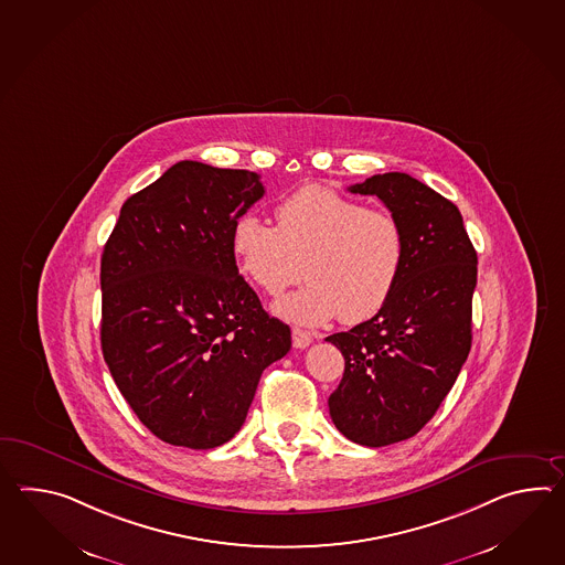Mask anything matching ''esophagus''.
Returning <instances> with one entry per match:
<instances>
[{"label": "esophagus", "instance_id": "obj_1", "mask_svg": "<svg viewBox=\"0 0 565 565\" xmlns=\"http://www.w3.org/2000/svg\"><path fill=\"white\" fill-rule=\"evenodd\" d=\"M291 342H294L296 349H306V347L312 344V334L306 332V330H301V328H294V330H291Z\"/></svg>", "mask_w": 565, "mask_h": 565}]
</instances>
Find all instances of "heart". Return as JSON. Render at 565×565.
<instances>
[{"mask_svg":"<svg viewBox=\"0 0 565 565\" xmlns=\"http://www.w3.org/2000/svg\"><path fill=\"white\" fill-rule=\"evenodd\" d=\"M231 249L238 271L267 296L298 281L301 264L308 284L277 301V316L301 327L337 316L344 324H363L399 286L407 238L387 211L312 184L277 204L276 226L241 214Z\"/></svg>","mask_w":565,"mask_h":565,"instance_id":"1","label":"heart"}]
</instances>
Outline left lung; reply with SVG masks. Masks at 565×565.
Listing matches in <instances>:
<instances>
[{
	"label": "left lung",
	"instance_id": "left-lung-1",
	"mask_svg": "<svg viewBox=\"0 0 565 565\" xmlns=\"http://www.w3.org/2000/svg\"><path fill=\"white\" fill-rule=\"evenodd\" d=\"M402 223L407 259L390 303L349 332L328 337L344 356L330 417L354 444L412 438L438 412L472 344L478 257L454 202L403 172L351 186Z\"/></svg>",
	"mask_w": 565,
	"mask_h": 565
}]
</instances>
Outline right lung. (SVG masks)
Listing matches in <instances>:
<instances>
[{
    "label": "right lung",
    "instance_id": "obj_1",
    "mask_svg": "<svg viewBox=\"0 0 565 565\" xmlns=\"http://www.w3.org/2000/svg\"><path fill=\"white\" fill-rule=\"evenodd\" d=\"M259 174L184 160L129 196L100 257V349L156 438L192 450L237 434L288 324L238 276L233 226Z\"/></svg>",
    "mask_w": 565,
    "mask_h": 565
}]
</instances>
